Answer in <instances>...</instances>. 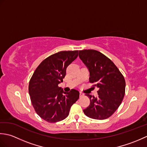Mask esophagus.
Wrapping results in <instances>:
<instances>
[{
  "instance_id": "34e87169",
  "label": "esophagus",
  "mask_w": 147,
  "mask_h": 147,
  "mask_svg": "<svg viewBox=\"0 0 147 147\" xmlns=\"http://www.w3.org/2000/svg\"><path fill=\"white\" fill-rule=\"evenodd\" d=\"M84 95V93H83L82 92H80V96H83Z\"/></svg>"
}]
</instances>
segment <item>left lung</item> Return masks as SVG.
<instances>
[{"mask_svg":"<svg viewBox=\"0 0 147 147\" xmlns=\"http://www.w3.org/2000/svg\"><path fill=\"white\" fill-rule=\"evenodd\" d=\"M79 57L90 71L89 82L99 89L97 97L86 94L90 104L84 109V113L94 119H107L123 101L126 87L124 78L114 62L97 51H80Z\"/></svg>","mask_w":147,"mask_h":147,"instance_id":"8db88e82","label":"left lung"}]
</instances>
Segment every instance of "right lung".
<instances>
[{"label": "right lung", "instance_id": "1", "mask_svg": "<svg viewBox=\"0 0 147 147\" xmlns=\"http://www.w3.org/2000/svg\"><path fill=\"white\" fill-rule=\"evenodd\" d=\"M78 55V51H61L50 55L36 67L31 78L28 90L33 108L48 123L66 118L80 93L72 89L65 92L58 85L63 82L66 68Z\"/></svg>", "mask_w": 147, "mask_h": 147}]
</instances>
